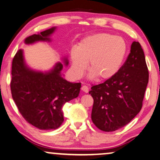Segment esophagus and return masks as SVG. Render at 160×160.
Segmentation results:
<instances>
[{"label":"esophagus","instance_id":"obj_1","mask_svg":"<svg viewBox=\"0 0 160 160\" xmlns=\"http://www.w3.org/2000/svg\"><path fill=\"white\" fill-rule=\"evenodd\" d=\"M81 90H82V91H83L85 93H88V91H89V88L88 86L86 85H82V87H81Z\"/></svg>","mask_w":160,"mask_h":160}]
</instances>
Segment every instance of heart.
<instances>
[{"label": "heart", "instance_id": "1", "mask_svg": "<svg viewBox=\"0 0 160 160\" xmlns=\"http://www.w3.org/2000/svg\"><path fill=\"white\" fill-rule=\"evenodd\" d=\"M127 46L120 37L99 33L86 37L70 51L72 70L78 78L82 75L89 62L90 76L105 80L117 73L125 58Z\"/></svg>", "mask_w": 160, "mask_h": 160}]
</instances>
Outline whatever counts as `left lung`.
Masks as SVG:
<instances>
[{"label":"left lung","mask_w":160,"mask_h":160,"mask_svg":"<svg viewBox=\"0 0 160 160\" xmlns=\"http://www.w3.org/2000/svg\"><path fill=\"white\" fill-rule=\"evenodd\" d=\"M149 80L145 54L138 42L117 73L104 82L92 85V120L97 128L111 132L127 125L141 110Z\"/></svg>","instance_id":"obj_1"}]
</instances>
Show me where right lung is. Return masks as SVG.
Instances as JSON below:
<instances>
[{"instance_id": "obj_1", "label": "right lung", "mask_w": 160, "mask_h": 160, "mask_svg": "<svg viewBox=\"0 0 160 160\" xmlns=\"http://www.w3.org/2000/svg\"><path fill=\"white\" fill-rule=\"evenodd\" d=\"M47 30L26 38L25 44L50 41L48 37L55 30ZM68 65V60H65ZM63 65L58 63L49 72H37L29 69L20 49L12 59L10 90L16 106L22 117L40 130L56 129L63 122L62 107L66 102L76 98L81 83H72L61 77Z\"/></svg>"}]
</instances>
